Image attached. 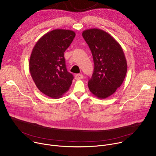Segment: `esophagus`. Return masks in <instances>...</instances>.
Listing matches in <instances>:
<instances>
[{"label": "esophagus", "instance_id": "34e87169", "mask_svg": "<svg viewBox=\"0 0 156 156\" xmlns=\"http://www.w3.org/2000/svg\"><path fill=\"white\" fill-rule=\"evenodd\" d=\"M83 78V75L82 74H76L75 76V78L76 80H81Z\"/></svg>", "mask_w": 156, "mask_h": 156}]
</instances>
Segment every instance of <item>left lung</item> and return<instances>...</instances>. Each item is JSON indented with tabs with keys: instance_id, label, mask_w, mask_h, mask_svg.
<instances>
[{
	"instance_id": "left-lung-1",
	"label": "left lung",
	"mask_w": 156,
	"mask_h": 156,
	"mask_svg": "<svg viewBox=\"0 0 156 156\" xmlns=\"http://www.w3.org/2000/svg\"><path fill=\"white\" fill-rule=\"evenodd\" d=\"M94 63V72L88 81L91 93L99 99L113 94L123 83L127 62L120 44L108 33L98 28L83 31Z\"/></svg>"
}]
</instances>
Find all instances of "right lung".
Masks as SVG:
<instances>
[{
	"label": "right lung",
	"mask_w": 156,
	"mask_h": 156,
	"mask_svg": "<svg viewBox=\"0 0 156 156\" xmlns=\"http://www.w3.org/2000/svg\"><path fill=\"white\" fill-rule=\"evenodd\" d=\"M75 35L72 30H54L44 34L32 50L31 76L39 90L51 98L62 97L72 83L73 76L66 69L64 52Z\"/></svg>",
	"instance_id": "add662e5"
}]
</instances>
